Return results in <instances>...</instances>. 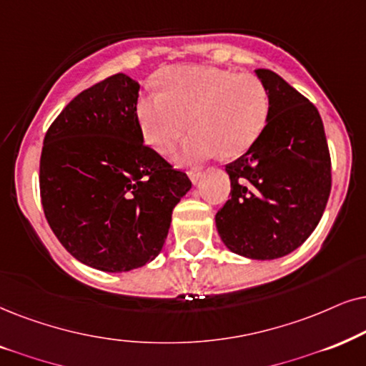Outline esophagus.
Segmentation results:
<instances>
[{"label":"esophagus","mask_w":366,"mask_h":366,"mask_svg":"<svg viewBox=\"0 0 366 366\" xmlns=\"http://www.w3.org/2000/svg\"><path fill=\"white\" fill-rule=\"evenodd\" d=\"M189 177H191V180L194 184H197L199 182V179H201V175H202V172H201V169H197V167H192V169H189Z\"/></svg>","instance_id":"1"}]
</instances>
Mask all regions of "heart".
<instances>
[{"instance_id":"obj_1","label":"heart","mask_w":366,"mask_h":366,"mask_svg":"<svg viewBox=\"0 0 366 366\" xmlns=\"http://www.w3.org/2000/svg\"><path fill=\"white\" fill-rule=\"evenodd\" d=\"M162 85L165 92H152L137 105L145 142L157 152H169L187 132L191 119L196 130L177 154L180 162L216 154L239 157L264 130L269 97L254 75L182 65L165 70Z\"/></svg>"}]
</instances>
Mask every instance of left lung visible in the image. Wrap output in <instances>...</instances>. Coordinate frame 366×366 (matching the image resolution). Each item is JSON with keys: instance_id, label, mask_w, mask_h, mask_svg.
<instances>
[{"instance_id": "obj_1", "label": "left lung", "mask_w": 366, "mask_h": 366, "mask_svg": "<svg viewBox=\"0 0 366 366\" xmlns=\"http://www.w3.org/2000/svg\"><path fill=\"white\" fill-rule=\"evenodd\" d=\"M256 75L269 97L254 145L226 165L231 194L216 214L217 232L236 254L276 259L318 226L331 191V159L320 112L277 73Z\"/></svg>"}]
</instances>
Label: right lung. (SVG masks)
<instances>
[{
  "label": "right lung",
  "mask_w": 366,
  "mask_h": 366,
  "mask_svg": "<svg viewBox=\"0 0 366 366\" xmlns=\"http://www.w3.org/2000/svg\"><path fill=\"white\" fill-rule=\"evenodd\" d=\"M139 89L125 73L105 78L78 94L43 140L46 221L75 259L107 272L152 261L192 187L186 172L144 144Z\"/></svg>",
  "instance_id": "1"
}]
</instances>
